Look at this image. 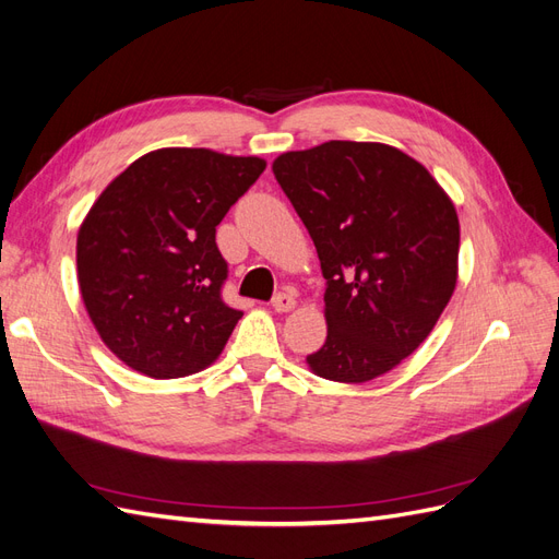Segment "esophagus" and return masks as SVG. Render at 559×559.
Instances as JSON below:
<instances>
[{
	"label": "esophagus",
	"mask_w": 559,
	"mask_h": 559,
	"mask_svg": "<svg viewBox=\"0 0 559 559\" xmlns=\"http://www.w3.org/2000/svg\"><path fill=\"white\" fill-rule=\"evenodd\" d=\"M294 306H296V298L289 292H280L273 298V310L275 312H289V310H294Z\"/></svg>",
	"instance_id": "obj_1"
}]
</instances>
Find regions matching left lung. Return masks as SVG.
I'll use <instances>...</instances> for the list:
<instances>
[{
    "label": "left lung",
    "mask_w": 559,
    "mask_h": 559,
    "mask_svg": "<svg viewBox=\"0 0 559 559\" xmlns=\"http://www.w3.org/2000/svg\"><path fill=\"white\" fill-rule=\"evenodd\" d=\"M273 173L317 247L326 341L312 373L368 382L413 354L456 284L460 218L425 165L378 142L289 151Z\"/></svg>",
    "instance_id": "1"
}]
</instances>
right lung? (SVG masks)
I'll return each instance as SVG.
<instances>
[{
    "label": "right lung",
    "instance_id": "add662e5",
    "mask_svg": "<svg viewBox=\"0 0 559 559\" xmlns=\"http://www.w3.org/2000/svg\"><path fill=\"white\" fill-rule=\"evenodd\" d=\"M265 170L257 156L158 148L95 200L76 238L81 298L99 337L140 373L207 368L242 317L222 298L216 226Z\"/></svg>",
    "mask_w": 559,
    "mask_h": 559
}]
</instances>
